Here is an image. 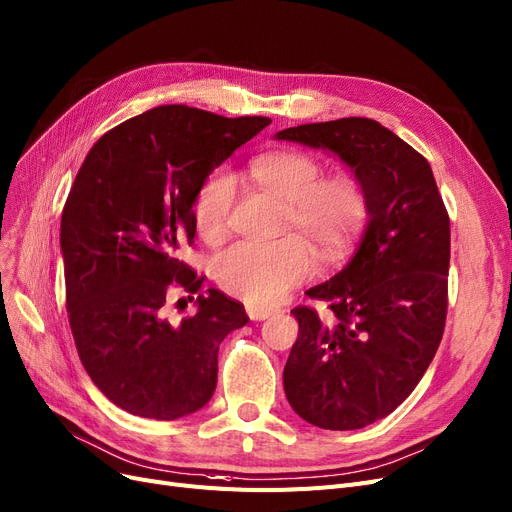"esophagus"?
I'll return each mask as SVG.
<instances>
[{"label":"esophagus","instance_id":"34e87169","mask_svg":"<svg viewBox=\"0 0 512 512\" xmlns=\"http://www.w3.org/2000/svg\"><path fill=\"white\" fill-rule=\"evenodd\" d=\"M246 314H249V318H251V320H266V318H270V316L274 314V310H270V308H263V306H253V304H249V306H246Z\"/></svg>","mask_w":512,"mask_h":512}]
</instances>
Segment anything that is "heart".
<instances>
[{
    "label": "heart",
    "mask_w": 512,
    "mask_h": 512,
    "mask_svg": "<svg viewBox=\"0 0 512 512\" xmlns=\"http://www.w3.org/2000/svg\"><path fill=\"white\" fill-rule=\"evenodd\" d=\"M251 177L287 204L285 230L306 237L327 261L344 257L367 223L369 200L361 183L348 175L325 179L323 164L301 151H272L255 158ZM232 202L234 179L219 168L196 194L194 219L200 236L217 238L225 232ZM305 241L289 236L278 242H236L213 257V276L227 293L251 304H276L314 274V255Z\"/></svg>",
    "instance_id": "b5f03b06"
}]
</instances>
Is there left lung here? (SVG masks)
<instances>
[{"label":"left lung","instance_id":"obj_1","mask_svg":"<svg viewBox=\"0 0 512 512\" xmlns=\"http://www.w3.org/2000/svg\"><path fill=\"white\" fill-rule=\"evenodd\" d=\"M278 141L342 160L369 200L356 253L306 291L329 316L295 308L297 342L285 365L293 411L325 430L386 418L413 392L441 344L447 314L449 217L424 156L369 118L301 124Z\"/></svg>","mask_w":512,"mask_h":512}]
</instances>
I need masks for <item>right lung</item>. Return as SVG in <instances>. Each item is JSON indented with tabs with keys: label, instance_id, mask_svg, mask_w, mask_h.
Wrapping results in <instances>:
<instances>
[{
	"label": "right lung",
	"instance_id": "1",
	"mask_svg": "<svg viewBox=\"0 0 512 512\" xmlns=\"http://www.w3.org/2000/svg\"><path fill=\"white\" fill-rule=\"evenodd\" d=\"M270 122L154 107L105 132L73 181L61 219L71 333L94 386L132 415L170 422L202 409L219 344L249 323L217 289L200 293L179 325L164 306L173 282L202 287L177 257L194 242L200 185Z\"/></svg>",
	"mask_w": 512,
	"mask_h": 512
}]
</instances>
